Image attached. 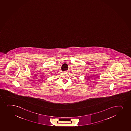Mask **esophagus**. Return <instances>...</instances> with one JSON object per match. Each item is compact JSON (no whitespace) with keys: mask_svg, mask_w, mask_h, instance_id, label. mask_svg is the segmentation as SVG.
I'll return each instance as SVG.
<instances>
[{"mask_svg":"<svg viewBox=\"0 0 131 131\" xmlns=\"http://www.w3.org/2000/svg\"><path fill=\"white\" fill-rule=\"evenodd\" d=\"M63 73H67V72H68V71H63Z\"/></svg>","mask_w":131,"mask_h":131,"instance_id":"esophagus-1","label":"esophagus"}]
</instances>
